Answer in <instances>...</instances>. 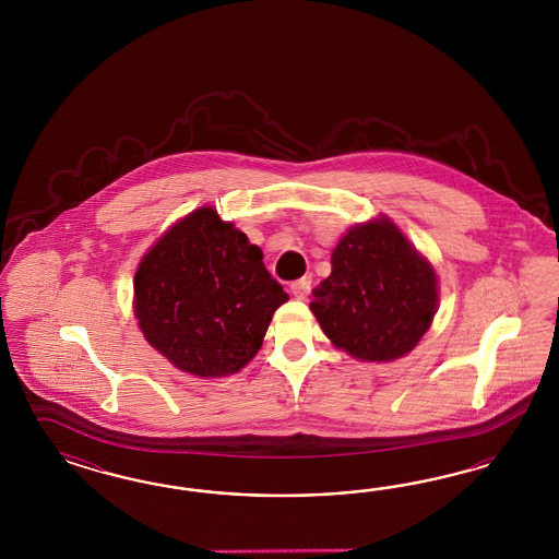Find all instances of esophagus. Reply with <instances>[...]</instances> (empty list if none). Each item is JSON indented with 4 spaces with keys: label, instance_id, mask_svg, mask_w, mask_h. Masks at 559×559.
Returning a JSON list of instances; mask_svg holds the SVG:
<instances>
[{
    "label": "esophagus",
    "instance_id": "1",
    "mask_svg": "<svg viewBox=\"0 0 559 559\" xmlns=\"http://www.w3.org/2000/svg\"><path fill=\"white\" fill-rule=\"evenodd\" d=\"M309 290H311V276H304V278H299V281H295V283H290V293H293L297 299H307Z\"/></svg>",
    "mask_w": 559,
    "mask_h": 559
}]
</instances>
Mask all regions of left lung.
Listing matches in <instances>:
<instances>
[{
  "mask_svg": "<svg viewBox=\"0 0 559 559\" xmlns=\"http://www.w3.org/2000/svg\"><path fill=\"white\" fill-rule=\"evenodd\" d=\"M439 305L437 272L388 217L348 229L332 272L313 288L311 311L323 334L360 360L407 355Z\"/></svg>",
  "mask_w": 559,
  "mask_h": 559,
  "instance_id": "1",
  "label": "left lung"
}]
</instances>
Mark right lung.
Wrapping results in <instances>:
<instances>
[{"label": "right lung", "mask_w": 559, "mask_h": 559, "mask_svg": "<svg viewBox=\"0 0 559 559\" xmlns=\"http://www.w3.org/2000/svg\"><path fill=\"white\" fill-rule=\"evenodd\" d=\"M285 301L260 248L213 206L178 221L135 272L143 336L174 367L199 377L246 367Z\"/></svg>", "instance_id": "right-lung-1"}]
</instances>
